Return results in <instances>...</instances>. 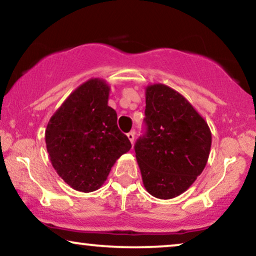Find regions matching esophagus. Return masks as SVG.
Segmentation results:
<instances>
[{
    "label": "esophagus",
    "instance_id": "1",
    "mask_svg": "<svg viewBox=\"0 0 256 256\" xmlns=\"http://www.w3.org/2000/svg\"><path fill=\"white\" fill-rule=\"evenodd\" d=\"M128 140L131 142V144H134V131L128 132Z\"/></svg>",
    "mask_w": 256,
    "mask_h": 256
}]
</instances>
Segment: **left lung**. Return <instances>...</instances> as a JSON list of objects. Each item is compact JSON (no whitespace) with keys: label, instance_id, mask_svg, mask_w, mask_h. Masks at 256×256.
Returning <instances> with one entry per match:
<instances>
[{"label":"left lung","instance_id":"left-lung-1","mask_svg":"<svg viewBox=\"0 0 256 256\" xmlns=\"http://www.w3.org/2000/svg\"><path fill=\"white\" fill-rule=\"evenodd\" d=\"M145 98L146 134L136 142V158L146 190L172 199L202 174L212 134L192 104L168 85H148Z\"/></svg>","mask_w":256,"mask_h":256}]
</instances>
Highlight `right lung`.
Listing matches in <instances>:
<instances>
[{
    "label": "right lung",
    "instance_id": "add662e5",
    "mask_svg": "<svg viewBox=\"0 0 256 256\" xmlns=\"http://www.w3.org/2000/svg\"><path fill=\"white\" fill-rule=\"evenodd\" d=\"M110 86L91 78L63 102L48 122L46 144L57 174L80 192H94L108 179L116 160L131 148L108 105Z\"/></svg>",
    "mask_w": 256,
    "mask_h": 256
}]
</instances>
